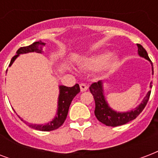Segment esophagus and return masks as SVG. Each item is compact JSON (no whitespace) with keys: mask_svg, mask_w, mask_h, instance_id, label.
Returning <instances> with one entry per match:
<instances>
[{"mask_svg":"<svg viewBox=\"0 0 158 158\" xmlns=\"http://www.w3.org/2000/svg\"><path fill=\"white\" fill-rule=\"evenodd\" d=\"M79 87H80V90L81 92H84L88 89V86L85 84H79Z\"/></svg>","mask_w":158,"mask_h":158,"instance_id":"1","label":"esophagus"}]
</instances>
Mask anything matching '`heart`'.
<instances>
[{"label":"heart","mask_w":158,"mask_h":158,"mask_svg":"<svg viewBox=\"0 0 158 158\" xmlns=\"http://www.w3.org/2000/svg\"><path fill=\"white\" fill-rule=\"evenodd\" d=\"M117 63L118 59L111 55L108 51H105L83 58L79 61V65L88 70L108 71L114 69Z\"/></svg>","instance_id":"obj_1"}]
</instances>
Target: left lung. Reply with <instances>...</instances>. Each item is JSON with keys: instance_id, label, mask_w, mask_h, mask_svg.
<instances>
[{"instance_id": "obj_1", "label": "left lung", "mask_w": 158, "mask_h": 158, "mask_svg": "<svg viewBox=\"0 0 158 158\" xmlns=\"http://www.w3.org/2000/svg\"><path fill=\"white\" fill-rule=\"evenodd\" d=\"M137 45L138 48V55L151 62L146 50L141 44H138ZM151 64L152 66V63H151ZM152 71L153 73V66L152 67ZM149 87L152 88V83ZM89 90L95 101V116L99 122L111 127H117L120 125L126 124L127 123L135 119L144 109L151 94V91H148L140 104L137 106L135 108L131 109L127 112H118L113 109L106 100L104 90H103V83L102 80L91 84Z\"/></svg>"}]
</instances>
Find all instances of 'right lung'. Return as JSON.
Masks as SVG:
<instances>
[{"mask_svg": "<svg viewBox=\"0 0 158 158\" xmlns=\"http://www.w3.org/2000/svg\"><path fill=\"white\" fill-rule=\"evenodd\" d=\"M44 45H45V43L40 40V41L34 42L33 44L29 46L21 47L16 51V55L11 59L9 66H11L12 64L14 63V61L19 57L20 55L31 52L41 53ZM59 89H60V93H59V97H58L57 111H56L55 117L50 122L48 123H44V124H33V123H29L28 122L21 118L20 117L19 118L23 122L26 123L29 127H32L34 129L39 130V131H52V130L59 128L65 121L71 102L73 100V98L79 94L80 89H79V84H76L73 87H66L64 85H59Z\"/></svg>", "mask_w": 158, "mask_h": 158, "instance_id": "1", "label": "right lung"}]
</instances>
